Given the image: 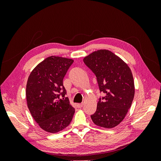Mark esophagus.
<instances>
[{
    "label": "esophagus",
    "mask_w": 161,
    "mask_h": 161,
    "mask_svg": "<svg viewBox=\"0 0 161 161\" xmlns=\"http://www.w3.org/2000/svg\"><path fill=\"white\" fill-rule=\"evenodd\" d=\"M82 106H83V103H79V104H78V107H79V108H82Z\"/></svg>",
    "instance_id": "34e87169"
}]
</instances>
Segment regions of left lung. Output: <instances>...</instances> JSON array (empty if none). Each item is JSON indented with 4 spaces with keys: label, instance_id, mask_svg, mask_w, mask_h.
<instances>
[{
    "label": "left lung",
    "instance_id": "8db88e82",
    "mask_svg": "<svg viewBox=\"0 0 161 161\" xmlns=\"http://www.w3.org/2000/svg\"><path fill=\"white\" fill-rule=\"evenodd\" d=\"M83 61L95 75L100 92L105 93L99 99L91 119L100 127L114 128L124 119L134 99L131 70L120 58L107 50L92 52Z\"/></svg>",
    "mask_w": 161,
    "mask_h": 161
}]
</instances>
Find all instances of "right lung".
Instances as JSON below:
<instances>
[{
    "label": "right lung",
    "mask_w": 161,
    "mask_h": 161,
    "mask_svg": "<svg viewBox=\"0 0 161 161\" xmlns=\"http://www.w3.org/2000/svg\"><path fill=\"white\" fill-rule=\"evenodd\" d=\"M73 60L50 56L40 63L28 78L26 98L29 110L43 130L56 133L70 124L75 108L65 97L63 79Z\"/></svg>",
    "instance_id": "1"
}]
</instances>
